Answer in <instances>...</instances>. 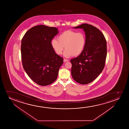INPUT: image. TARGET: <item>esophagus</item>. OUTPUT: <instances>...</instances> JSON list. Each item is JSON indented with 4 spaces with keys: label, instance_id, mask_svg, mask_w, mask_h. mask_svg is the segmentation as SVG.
Wrapping results in <instances>:
<instances>
[{
    "label": "esophagus",
    "instance_id": "esophagus-1",
    "mask_svg": "<svg viewBox=\"0 0 129 129\" xmlns=\"http://www.w3.org/2000/svg\"><path fill=\"white\" fill-rule=\"evenodd\" d=\"M64 62H68L69 61V60H68V59H65V58H64L63 59Z\"/></svg>",
    "mask_w": 129,
    "mask_h": 129
}]
</instances>
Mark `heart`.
Returning a JSON list of instances; mask_svg holds the SVG:
<instances>
[{"label": "heart", "mask_w": 129, "mask_h": 129, "mask_svg": "<svg viewBox=\"0 0 129 129\" xmlns=\"http://www.w3.org/2000/svg\"><path fill=\"white\" fill-rule=\"evenodd\" d=\"M58 39L52 40L51 47L58 55L62 54L65 48L64 55L66 57L79 55L83 51L86 44L85 34L73 30H67L62 33Z\"/></svg>", "instance_id": "heart-1"}]
</instances>
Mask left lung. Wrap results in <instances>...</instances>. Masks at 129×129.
<instances>
[{"instance_id": "left-lung-1", "label": "left lung", "mask_w": 129, "mask_h": 129, "mask_svg": "<svg viewBox=\"0 0 129 129\" xmlns=\"http://www.w3.org/2000/svg\"><path fill=\"white\" fill-rule=\"evenodd\" d=\"M74 28H83L86 44L81 54L71 60V75L78 83L88 84L104 68L107 54L106 39L102 33L92 25L85 23Z\"/></svg>"}]
</instances>
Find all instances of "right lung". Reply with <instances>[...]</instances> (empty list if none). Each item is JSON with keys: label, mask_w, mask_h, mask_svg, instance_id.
Returning a JSON list of instances; mask_svg holds the SVG:
<instances>
[{"label": "right lung", "mask_w": 129, "mask_h": 129, "mask_svg": "<svg viewBox=\"0 0 129 129\" xmlns=\"http://www.w3.org/2000/svg\"><path fill=\"white\" fill-rule=\"evenodd\" d=\"M58 33L55 27L39 25L28 30L21 40L23 68L29 77L41 86L50 85L56 80L63 62L51 44Z\"/></svg>", "instance_id": "1"}]
</instances>
